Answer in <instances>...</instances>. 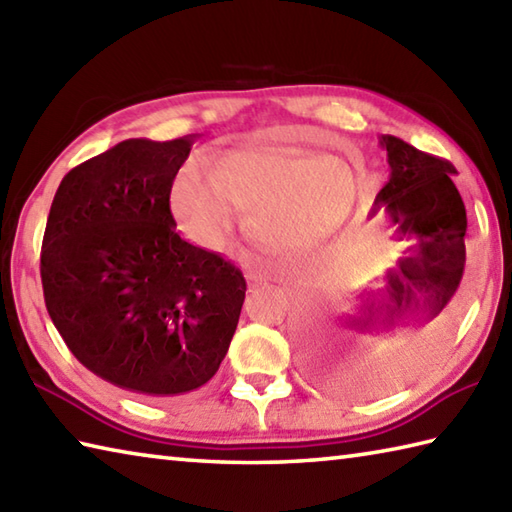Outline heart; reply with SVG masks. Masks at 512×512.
<instances>
[{
    "instance_id": "obj_1",
    "label": "heart",
    "mask_w": 512,
    "mask_h": 512,
    "mask_svg": "<svg viewBox=\"0 0 512 512\" xmlns=\"http://www.w3.org/2000/svg\"><path fill=\"white\" fill-rule=\"evenodd\" d=\"M177 202L210 242L237 226L242 208H255V230L270 248L302 253L342 230L357 202V179L337 157L255 144L217 157L210 177L190 170L179 182Z\"/></svg>"
}]
</instances>
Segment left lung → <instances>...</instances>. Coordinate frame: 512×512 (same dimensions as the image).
I'll use <instances>...</instances> for the list:
<instances>
[{
    "mask_svg": "<svg viewBox=\"0 0 512 512\" xmlns=\"http://www.w3.org/2000/svg\"><path fill=\"white\" fill-rule=\"evenodd\" d=\"M390 177L375 197L386 213V228L399 242H413L386 273V288L366 293L355 313L337 317L315 370L328 386L353 390L359 386L353 364L344 355L368 346L373 337L397 330L422 335L444 313L457 293L466 264V208L453 184L455 166L422 153L404 139L382 135Z\"/></svg>",
    "mask_w": 512,
    "mask_h": 512,
    "instance_id": "left-lung-1",
    "label": "left lung"
}]
</instances>
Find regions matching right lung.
<instances>
[{
    "instance_id": "obj_1",
    "label": "right lung",
    "mask_w": 512,
    "mask_h": 512,
    "mask_svg": "<svg viewBox=\"0 0 512 512\" xmlns=\"http://www.w3.org/2000/svg\"><path fill=\"white\" fill-rule=\"evenodd\" d=\"M195 135L126 139L59 184L42 244L48 315L79 362L144 397H175L217 373L246 279L179 237L170 188Z\"/></svg>"
}]
</instances>
